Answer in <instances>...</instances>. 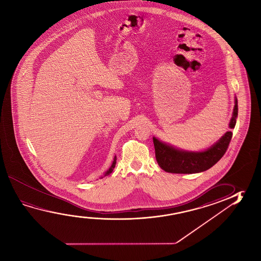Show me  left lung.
Returning a JSON list of instances; mask_svg holds the SVG:
<instances>
[{"label": "left lung", "mask_w": 261, "mask_h": 261, "mask_svg": "<svg viewBox=\"0 0 261 261\" xmlns=\"http://www.w3.org/2000/svg\"><path fill=\"white\" fill-rule=\"evenodd\" d=\"M238 117V99L229 122V128L235 127ZM232 132H227L210 148L200 152H192L176 148L173 145L153 137L155 158L159 167L168 173L174 174H195L210 169L220 160L229 145Z\"/></svg>", "instance_id": "8db88e82"}]
</instances>
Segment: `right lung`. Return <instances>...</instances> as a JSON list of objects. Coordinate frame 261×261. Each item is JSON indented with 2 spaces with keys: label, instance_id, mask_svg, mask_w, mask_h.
<instances>
[{
  "label": "right lung",
  "instance_id": "right-lung-1",
  "mask_svg": "<svg viewBox=\"0 0 261 261\" xmlns=\"http://www.w3.org/2000/svg\"><path fill=\"white\" fill-rule=\"evenodd\" d=\"M116 156L115 155V158H114V160H113V163H112L111 167H109L108 169H107V171L105 173V175H102L101 176V178H103V176H107V175H110L113 170H114V168L116 167Z\"/></svg>",
  "mask_w": 261,
  "mask_h": 261
}]
</instances>
